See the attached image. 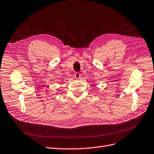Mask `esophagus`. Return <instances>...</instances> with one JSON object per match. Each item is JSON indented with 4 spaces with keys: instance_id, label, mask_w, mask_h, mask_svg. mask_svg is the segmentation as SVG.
Here are the masks:
<instances>
[{
    "instance_id": "1",
    "label": "esophagus",
    "mask_w": 154,
    "mask_h": 154,
    "mask_svg": "<svg viewBox=\"0 0 154 154\" xmlns=\"http://www.w3.org/2000/svg\"><path fill=\"white\" fill-rule=\"evenodd\" d=\"M81 73H75V77L76 78V79H80L81 78Z\"/></svg>"
}]
</instances>
